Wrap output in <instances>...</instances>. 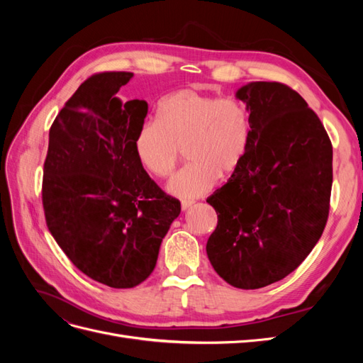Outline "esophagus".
<instances>
[{"label": "esophagus", "mask_w": 363, "mask_h": 363, "mask_svg": "<svg viewBox=\"0 0 363 363\" xmlns=\"http://www.w3.org/2000/svg\"><path fill=\"white\" fill-rule=\"evenodd\" d=\"M192 204H194L192 200H183V201H182V208H183V211H188V208H189Z\"/></svg>", "instance_id": "esophagus-1"}]
</instances>
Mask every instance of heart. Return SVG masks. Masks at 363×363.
<instances>
[{
	"instance_id": "b5f03b06",
	"label": "heart",
	"mask_w": 363,
	"mask_h": 363,
	"mask_svg": "<svg viewBox=\"0 0 363 363\" xmlns=\"http://www.w3.org/2000/svg\"><path fill=\"white\" fill-rule=\"evenodd\" d=\"M250 136L248 111L236 98L186 87L160 103L159 121L148 119L139 127L135 150L142 167L167 179L177 169L184 148L191 163L168 183V191L191 200L211 189L219 174L239 168Z\"/></svg>"
}]
</instances>
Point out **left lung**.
Listing matches in <instances>:
<instances>
[{
	"label": "left lung",
	"instance_id": "obj_1",
	"mask_svg": "<svg viewBox=\"0 0 363 363\" xmlns=\"http://www.w3.org/2000/svg\"><path fill=\"white\" fill-rule=\"evenodd\" d=\"M251 136L242 163L207 203L218 213L206 251L218 276L239 289L280 281L320 240L330 211L332 140L292 87L252 82Z\"/></svg>",
	"mask_w": 363,
	"mask_h": 363
}]
</instances>
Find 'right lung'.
<instances>
[{"instance_id": "obj_1", "label": "right lung", "mask_w": 363, "mask_h": 363, "mask_svg": "<svg viewBox=\"0 0 363 363\" xmlns=\"http://www.w3.org/2000/svg\"><path fill=\"white\" fill-rule=\"evenodd\" d=\"M131 77L96 72L80 84L50 128L42 179L50 233L83 274L115 289L150 277L182 211L136 156L148 104L118 96Z\"/></svg>"}]
</instances>
